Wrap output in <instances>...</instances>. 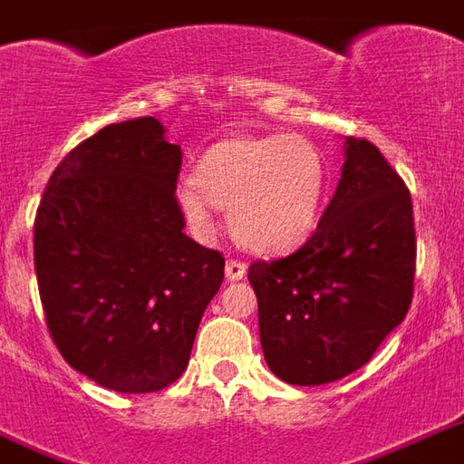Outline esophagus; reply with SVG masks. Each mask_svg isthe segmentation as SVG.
Masks as SVG:
<instances>
[{
	"mask_svg": "<svg viewBox=\"0 0 464 464\" xmlns=\"http://www.w3.org/2000/svg\"><path fill=\"white\" fill-rule=\"evenodd\" d=\"M246 272H247V265L240 263V260H228V263H226V277L231 279V282L246 277Z\"/></svg>",
	"mask_w": 464,
	"mask_h": 464,
	"instance_id": "1",
	"label": "esophagus"
}]
</instances>
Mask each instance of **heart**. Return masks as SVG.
Segmentation results:
<instances>
[{
	"label": "heart",
	"instance_id": "1",
	"mask_svg": "<svg viewBox=\"0 0 464 464\" xmlns=\"http://www.w3.org/2000/svg\"><path fill=\"white\" fill-rule=\"evenodd\" d=\"M326 185V160L309 138L236 136L201 155L194 179L177 185L175 204L201 238L214 236V207H224L240 246L287 253L318 226Z\"/></svg>",
	"mask_w": 464,
	"mask_h": 464
}]
</instances>
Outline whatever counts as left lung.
Instances as JSON below:
<instances>
[{"label":"left lung","mask_w":464,"mask_h":464,"mask_svg":"<svg viewBox=\"0 0 464 464\" xmlns=\"http://www.w3.org/2000/svg\"><path fill=\"white\" fill-rule=\"evenodd\" d=\"M413 270L404 179L370 140L345 138L341 179L314 236L292 256L247 270L267 367L299 387L360 370L404 321Z\"/></svg>","instance_id":"1"}]
</instances>
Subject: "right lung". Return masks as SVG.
<instances>
[{
    "mask_svg": "<svg viewBox=\"0 0 464 464\" xmlns=\"http://www.w3.org/2000/svg\"><path fill=\"white\" fill-rule=\"evenodd\" d=\"M182 150L153 116L104 126L53 169L34 224L45 324L70 367L123 394L187 370L224 256L182 233Z\"/></svg>",
    "mask_w": 464,
    "mask_h": 464,
    "instance_id": "add662e5",
    "label": "right lung"
}]
</instances>
